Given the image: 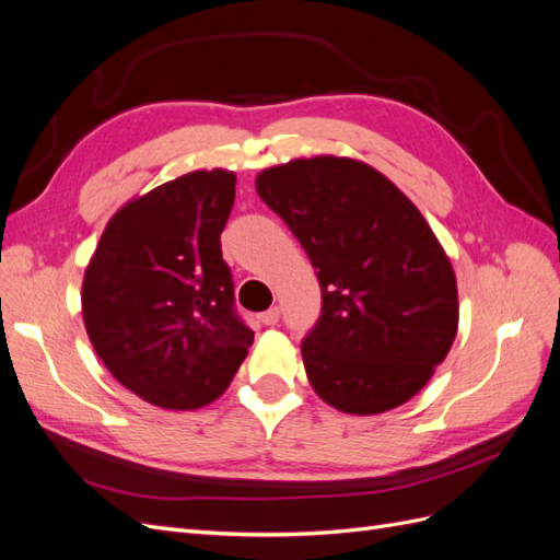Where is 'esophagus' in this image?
Returning a JSON list of instances; mask_svg holds the SVG:
<instances>
[{"mask_svg": "<svg viewBox=\"0 0 560 560\" xmlns=\"http://www.w3.org/2000/svg\"><path fill=\"white\" fill-rule=\"evenodd\" d=\"M278 319H280V308H278V306L268 308L266 313H261V315H259V322H264L266 327H273V325H278Z\"/></svg>", "mask_w": 560, "mask_h": 560, "instance_id": "34e87169", "label": "esophagus"}]
</instances>
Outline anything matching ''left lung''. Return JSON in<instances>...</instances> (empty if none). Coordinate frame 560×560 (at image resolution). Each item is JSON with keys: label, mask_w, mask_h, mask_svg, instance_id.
<instances>
[{"label": "left lung", "mask_w": 560, "mask_h": 560, "mask_svg": "<svg viewBox=\"0 0 560 560\" xmlns=\"http://www.w3.org/2000/svg\"><path fill=\"white\" fill-rule=\"evenodd\" d=\"M257 194L317 268L322 311L301 341L315 393L354 416L411 399L457 331L455 276L425 217L352 159L268 167Z\"/></svg>", "instance_id": "1"}]
</instances>
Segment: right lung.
Listing matches in <instances>:
<instances>
[{
    "instance_id": "add662e5",
    "label": "right lung",
    "mask_w": 560,
    "mask_h": 560,
    "mask_svg": "<svg viewBox=\"0 0 560 560\" xmlns=\"http://www.w3.org/2000/svg\"><path fill=\"white\" fill-rule=\"evenodd\" d=\"M233 200L229 171L156 186L112 217L83 276V322L97 358L163 409L214 401L254 341L219 243Z\"/></svg>"
}]
</instances>
